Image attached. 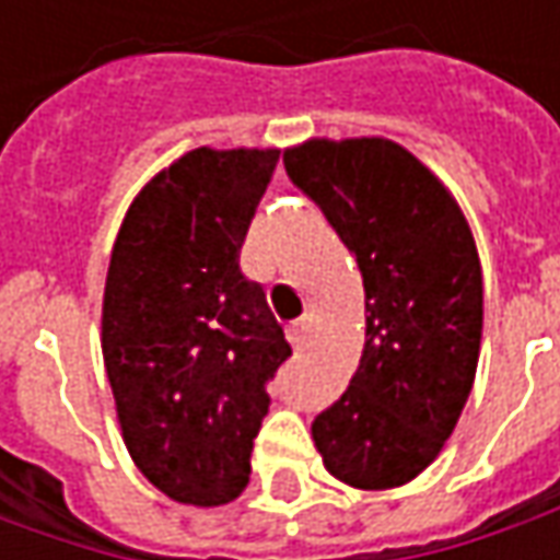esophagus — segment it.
<instances>
[{
  "label": "esophagus",
  "mask_w": 560,
  "mask_h": 560,
  "mask_svg": "<svg viewBox=\"0 0 560 560\" xmlns=\"http://www.w3.org/2000/svg\"><path fill=\"white\" fill-rule=\"evenodd\" d=\"M308 334H312V317H299V320H292L290 330H287L292 349H302V346L308 342Z\"/></svg>",
  "instance_id": "34e87169"
}]
</instances>
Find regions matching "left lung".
<instances>
[{
	"instance_id": "1",
	"label": "left lung",
	"mask_w": 560,
	"mask_h": 560,
	"mask_svg": "<svg viewBox=\"0 0 560 560\" xmlns=\"http://www.w3.org/2000/svg\"><path fill=\"white\" fill-rule=\"evenodd\" d=\"M283 164L355 255L368 295L361 364L314 418V445L342 483H408L452 436L477 374L483 273L470 226L396 142L312 140Z\"/></svg>"
}]
</instances>
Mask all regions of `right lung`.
Wrapping results in <instances>:
<instances>
[{"instance_id": "1", "label": "right lung", "mask_w": 560, "mask_h": 560, "mask_svg": "<svg viewBox=\"0 0 560 560\" xmlns=\"http://www.w3.org/2000/svg\"><path fill=\"white\" fill-rule=\"evenodd\" d=\"M277 149H192L145 184L102 302V355L130 458L167 499L233 502L252 474L268 383L292 355L240 268Z\"/></svg>"}]
</instances>
